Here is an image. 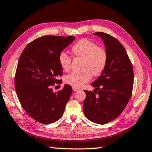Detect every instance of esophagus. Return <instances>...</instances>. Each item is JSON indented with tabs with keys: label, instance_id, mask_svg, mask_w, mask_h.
I'll return each mask as SVG.
<instances>
[{
	"label": "esophagus",
	"instance_id": "1",
	"mask_svg": "<svg viewBox=\"0 0 152 152\" xmlns=\"http://www.w3.org/2000/svg\"><path fill=\"white\" fill-rule=\"evenodd\" d=\"M72 90H73L74 91H80V89L77 88H76V87H72Z\"/></svg>",
	"mask_w": 152,
	"mask_h": 152
}]
</instances>
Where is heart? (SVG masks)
<instances>
[{
	"label": "heart",
	"mask_w": 152,
	"mask_h": 152,
	"mask_svg": "<svg viewBox=\"0 0 152 152\" xmlns=\"http://www.w3.org/2000/svg\"><path fill=\"white\" fill-rule=\"evenodd\" d=\"M75 58L83 59L80 72H72L65 77V82L76 88H81L88 82L92 75L96 76L104 69L107 62L105 50L88 39H82L77 42L71 49ZM61 67L65 71L71 69V59L65 53L59 56Z\"/></svg>",
	"instance_id": "obj_1"
}]
</instances>
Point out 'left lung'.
<instances>
[{
	"mask_svg": "<svg viewBox=\"0 0 152 152\" xmlns=\"http://www.w3.org/2000/svg\"><path fill=\"white\" fill-rule=\"evenodd\" d=\"M104 43L107 62L102 75L92 83L94 92L84 91L83 103L86 117L98 124H105L118 117L132 96L134 72L126 50L114 37L94 33Z\"/></svg>",
	"mask_w": 152,
	"mask_h": 152,
	"instance_id": "1",
	"label": "left lung"
}]
</instances>
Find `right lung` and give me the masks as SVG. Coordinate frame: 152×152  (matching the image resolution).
<instances>
[{
	"mask_svg": "<svg viewBox=\"0 0 152 152\" xmlns=\"http://www.w3.org/2000/svg\"><path fill=\"white\" fill-rule=\"evenodd\" d=\"M75 38L42 36L28 44L20 57L15 76L18 98L26 113L41 124L60 119L72 94L70 85L65 84L58 92L51 87L61 83L58 80L62 75L59 56Z\"/></svg>",
	"mask_w": 152,
	"mask_h": 152,
	"instance_id": "1",
	"label": "right lung"
}]
</instances>
